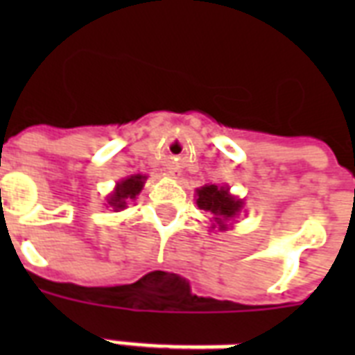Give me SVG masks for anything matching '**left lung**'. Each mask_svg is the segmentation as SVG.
<instances>
[{"label": "left lung", "mask_w": 355, "mask_h": 355, "mask_svg": "<svg viewBox=\"0 0 355 355\" xmlns=\"http://www.w3.org/2000/svg\"><path fill=\"white\" fill-rule=\"evenodd\" d=\"M197 205H199L200 210L214 214L216 216L214 219L219 223V227L227 219H232L237 211H239V208H241V202L234 199V197H230L228 189L217 188L214 184L197 189Z\"/></svg>", "instance_id": "obj_1"}]
</instances>
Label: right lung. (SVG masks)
Returning <instances> with one entry per match:
<instances>
[{
    "label": "right lung",
    "mask_w": 355,
    "mask_h": 355,
    "mask_svg": "<svg viewBox=\"0 0 355 355\" xmlns=\"http://www.w3.org/2000/svg\"><path fill=\"white\" fill-rule=\"evenodd\" d=\"M144 180H145L144 175H134V177L123 180L121 184H118L116 193L108 199V205L114 206L116 210H118V208H123V206L127 205L128 199H134V197L141 191Z\"/></svg>",
    "instance_id": "1"
}]
</instances>
